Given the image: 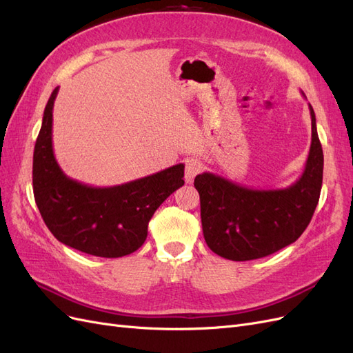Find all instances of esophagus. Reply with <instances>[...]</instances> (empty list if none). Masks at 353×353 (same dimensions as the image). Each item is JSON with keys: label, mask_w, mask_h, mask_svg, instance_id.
<instances>
[{"label": "esophagus", "mask_w": 353, "mask_h": 353, "mask_svg": "<svg viewBox=\"0 0 353 353\" xmlns=\"http://www.w3.org/2000/svg\"><path fill=\"white\" fill-rule=\"evenodd\" d=\"M201 169H203V165H201L200 160H197V159L187 160V163H185V176H184L185 178V183H188V184L193 183L194 176L201 172Z\"/></svg>", "instance_id": "34e87169"}]
</instances>
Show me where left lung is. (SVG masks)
Segmentation results:
<instances>
[{"label":"left lung","mask_w":353,"mask_h":353,"mask_svg":"<svg viewBox=\"0 0 353 353\" xmlns=\"http://www.w3.org/2000/svg\"><path fill=\"white\" fill-rule=\"evenodd\" d=\"M312 121V141L302 176L287 188L253 190L210 172L196 176L203 236L230 261H252L294 243L309 225L323 185L324 154Z\"/></svg>","instance_id":"1"}]
</instances>
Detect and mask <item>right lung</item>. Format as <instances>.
Listing matches in <instances>:
<instances>
[{"instance_id":"add662e5","label":"right lung","mask_w":353,"mask_h":353,"mask_svg":"<svg viewBox=\"0 0 353 353\" xmlns=\"http://www.w3.org/2000/svg\"><path fill=\"white\" fill-rule=\"evenodd\" d=\"M51 92L34 150L32 183L46 225L60 243L100 258H122L140 249L156 209L184 185V165L114 187H91L69 178L52 152Z\"/></svg>"}]
</instances>
